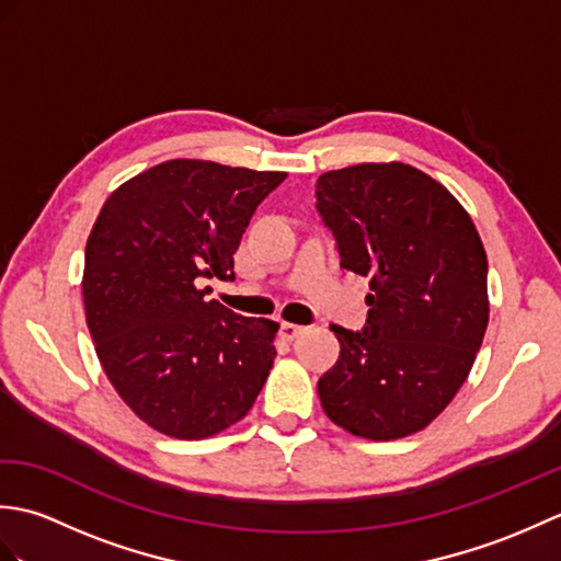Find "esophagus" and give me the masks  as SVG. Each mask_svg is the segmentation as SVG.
Returning <instances> with one entry per match:
<instances>
[{"label": "esophagus", "instance_id": "esophagus-1", "mask_svg": "<svg viewBox=\"0 0 561 561\" xmlns=\"http://www.w3.org/2000/svg\"><path fill=\"white\" fill-rule=\"evenodd\" d=\"M306 332V328L304 325H294V323H282V328H279V335L284 337V340H296L299 335H304Z\"/></svg>", "mask_w": 561, "mask_h": 561}]
</instances>
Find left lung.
<instances>
[{"instance_id": "obj_1", "label": "left lung", "mask_w": 561, "mask_h": 561, "mask_svg": "<svg viewBox=\"0 0 561 561\" xmlns=\"http://www.w3.org/2000/svg\"><path fill=\"white\" fill-rule=\"evenodd\" d=\"M316 207L340 265L371 287L362 332L330 325L340 359L318 380L320 404L362 438L422 432L456 398L490 323L482 238L444 185L400 161L323 173Z\"/></svg>"}]
</instances>
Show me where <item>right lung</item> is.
<instances>
[{"mask_svg": "<svg viewBox=\"0 0 561 561\" xmlns=\"http://www.w3.org/2000/svg\"><path fill=\"white\" fill-rule=\"evenodd\" d=\"M287 173L173 159L105 199L87 241L83 308L117 396L157 432L197 440L253 408L279 323L207 301L202 277L233 279L257 205Z\"/></svg>", "mask_w": 561, "mask_h": 561, "instance_id": "right-lung-1", "label": "right lung"}]
</instances>
